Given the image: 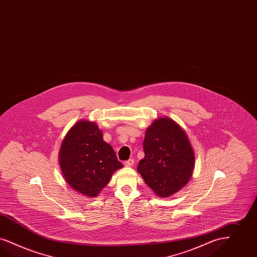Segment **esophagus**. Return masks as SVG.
Returning a JSON list of instances; mask_svg holds the SVG:
<instances>
[{
  "label": "esophagus",
  "instance_id": "1",
  "mask_svg": "<svg viewBox=\"0 0 257 257\" xmlns=\"http://www.w3.org/2000/svg\"><path fill=\"white\" fill-rule=\"evenodd\" d=\"M123 165H125V166H127V167H130V166H132V165H134L133 159H129V160L125 161V162H123Z\"/></svg>",
  "mask_w": 257,
  "mask_h": 257
}]
</instances>
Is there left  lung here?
I'll use <instances>...</instances> for the list:
<instances>
[{"mask_svg":"<svg viewBox=\"0 0 257 257\" xmlns=\"http://www.w3.org/2000/svg\"><path fill=\"white\" fill-rule=\"evenodd\" d=\"M144 159L138 171L156 195L169 197L189 181L194 152L184 130L168 117L155 120L146 130Z\"/></svg>","mask_w":257,"mask_h":257,"instance_id":"1","label":"left lung"}]
</instances>
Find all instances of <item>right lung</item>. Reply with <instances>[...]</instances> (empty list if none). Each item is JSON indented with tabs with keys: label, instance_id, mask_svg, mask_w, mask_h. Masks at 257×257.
<instances>
[{
	"label": "right lung",
	"instance_id": "obj_1",
	"mask_svg": "<svg viewBox=\"0 0 257 257\" xmlns=\"http://www.w3.org/2000/svg\"><path fill=\"white\" fill-rule=\"evenodd\" d=\"M59 163L69 185L87 197H95L122 167L113 147L103 141L94 122L81 120L72 126L62 143Z\"/></svg>",
	"mask_w": 257,
	"mask_h": 257
}]
</instances>
